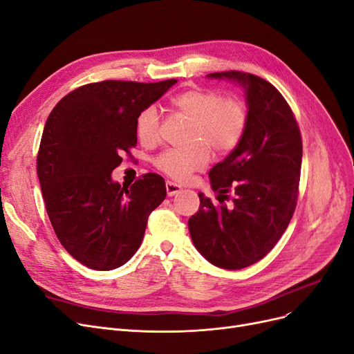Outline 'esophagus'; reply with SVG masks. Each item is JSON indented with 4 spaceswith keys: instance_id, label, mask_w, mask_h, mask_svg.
Segmentation results:
<instances>
[{
    "instance_id": "obj_1",
    "label": "esophagus",
    "mask_w": 354,
    "mask_h": 354,
    "mask_svg": "<svg viewBox=\"0 0 354 354\" xmlns=\"http://www.w3.org/2000/svg\"><path fill=\"white\" fill-rule=\"evenodd\" d=\"M182 191V187L179 185V183L176 182H172V180H167L166 182V192L169 196H174L176 194H179Z\"/></svg>"
}]
</instances>
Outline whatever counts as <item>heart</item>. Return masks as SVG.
<instances>
[{
  "mask_svg": "<svg viewBox=\"0 0 354 354\" xmlns=\"http://www.w3.org/2000/svg\"><path fill=\"white\" fill-rule=\"evenodd\" d=\"M171 105L194 121L189 147L165 150L155 159L156 169L176 180H185L207 166L211 156L209 147L220 155L232 153L248 129L245 105L239 100L224 98L218 92L203 88L187 89L175 95ZM136 133L140 143L147 147L158 143L159 115L153 106L137 117Z\"/></svg>",
  "mask_w": 354,
  "mask_h": 354,
  "instance_id": "obj_1",
  "label": "heart"
}]
</instances>
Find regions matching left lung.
Listing matches in <instances>:
<instances>
[{"instance_id": "1", "label": "left lung", "mask_w": 354, "mask_h": 354, "mask_svg": "<svg viewBox=\"0 0 354 354\" xmlns=\"http://www.w3.org/2000/svg\"><path fill=\"white\" fill-rule=\"evenodd\" d=\"M208 78L239 84L248 102L243 140L208 176L218 204L199 195V209L188 221L196 250L221 269L248 268L278 243L294 215L302 162L298 122L281 92L270 82L240 71ZM228 192L232 206L223 204Z\"/></svg>"}]
</instances>
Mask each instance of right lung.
I'll return each mask as SVG.
<instances>
[{
    "mask_svg": "<svg viewBox=\"0 0 354 354\" xmlns=\"http://www.w3.org/2000/svg\"><path fill=\"white\" fill-rule=\"evenodd\" d=\"M176 82L88 84L60 100L46 121L37 155L46 211L60 244L89 269L129 262L166 196L158 174L121 187L111 172L137 145V117Z\"/></svg>",
    "mask_w": 354,
    "mask_h": 354,
    "instance_id": "right-lung-1",
    "label": "right lung"
}]
</instances>
